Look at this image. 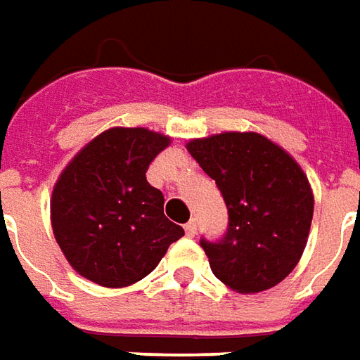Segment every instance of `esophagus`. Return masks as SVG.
<instances>
[{"label":"esophagus","mask_w":360,"mask_h":360,"mask_svg":"<svg viewBox=\"0 0 360 360\" xmlns=\"http://www.w3.org/2000/svg\"><path fill=\"white\" fill-rule=\"evenodd\" d=\"M185 232H187V236H195V232H197V221H195V219H191V221L185 224Z\"/></svg>","instance_id":"obj_1"}]
</instances>
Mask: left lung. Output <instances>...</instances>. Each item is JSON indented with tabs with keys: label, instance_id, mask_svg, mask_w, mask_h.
I'll list each match as a JSON object with an SVG mask.
<instances>
[{
	"label": "left lung",
	"instance_id": "1",
	"mask_svg": "<svg viewBox=\"0 0 360 360\" xmlns=\"http://www.w3.org/2000/svg\"><path fill=\"white\" fill-rule=\"evenodd\" d=\"M221 191L229 226L217 240L200 238L212 274L240 293L280 283L302 258L314 195L295 161L254 131H226L187 143Z\"/></svg>",
	"mask_w": 360,
	"mask_h": 360
}]
</instances>
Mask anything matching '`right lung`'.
<instances>
[{"label": "right lung", "instance_id": "right-lung-1", "mask_svg": "<svg viewBox=\"0 0 360 360\" xmlns=\"http://www.w3.org/2000/svg\"><path fill=\"white\" fill-rule=\"evenodd\" d=\"M169 138L146 128H112L94 138L63 171L51 221L63 254L80 276L124 288L155 270L185 234L163 214V193L146 171Z\"/></svg>", "mask_w": 360, "mask_h": 360}]
</instances>
